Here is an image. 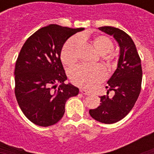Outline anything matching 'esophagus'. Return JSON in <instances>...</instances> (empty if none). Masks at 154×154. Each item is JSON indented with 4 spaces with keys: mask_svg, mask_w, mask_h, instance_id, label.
<instances>
[{
    "mask_svg": "<svg viewBox=\"0 0 154 154\" xmlns=\"http://www.w3.org/2000/svg\"><path fill=\"white\" fill-rule=\"evenodd\" d=\"M80 92H82V93L84 94V95H86V96H89V95H90V94H91L90 92L85 90V89H80Z\"/></svg>",
    "mask_w": 154,
    "mask_h": 154,
    "instance_id": "1",
    "label": "esophagus"
}]
</instances>
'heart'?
Segmentation results:
<instances>
[{
    "instance_id": "heart-1",
    "label": "heart",
    "mask_w": 154,
    "mask_h": 154,
    "mask_svg": "<svg viewBox=\"0 0 154 154\" xmlns=\"http://www.w3.org/2000/svg\"><path fill=\"white\" fill-rule=\"evenodd\" d=\"M89 40L88 36L81 35L79 38H72L64 45L61 51V59L63 64L67 66H72L79 58L80 42ZM89 43L94 50L100 55H105L113 48L112 40L105 35H96L89 39ZM106 65L109 70H112L116 67L114 56L109 55L105 58ZM106 77L104 70L99 66L88 67L80 65L71 71L70 79L72 83L85 89H92L98 83L103 81Z\"/></svg>"
}]
</instances>
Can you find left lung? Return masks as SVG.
I'll return each mask as SVG.
<instances>
[{
    "label": "left lung",
    "instance_id": "obj_1",
    "mask_svg": "<svg viewBox=\"0 0 154 154\" xmlns=\"http://www.w3.org/2000/svg\"><path fill=\"white\" fill-rule=\"evenodd\" d=\"M99 29L114 37L119 44L120 55L117 69L107 82V96L100 97L99 106L89 110V114L100 123L112 124L123 119L134 106L141 91L142 67L130 35L114 27H100ZM109 91L115 93L112 98L108 97Z\"/></svg>",
    "mask_w": 154,
    "mask_h": 154
}]
</instances>
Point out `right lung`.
Listing matches in <instances>:
<instances>
[{"label":"right lung","instance_id":"right-lung-1","mask_svg":"<svg viewBox=\"0 0 154 154\" xmlns=\"http://www.w3.org/2000/svg\"><path fill=\"white\" fill-rule=\"evenodd\" d=\"M83 29L49 24L35 31L21 48L15 64L14 93L23 113L35 125L58 123L66 101L79 94L77 87L64 82L67 76L60 55L66 40Z\"/></svg>","mask_w":154,"mask_h":154}]
</instances>
